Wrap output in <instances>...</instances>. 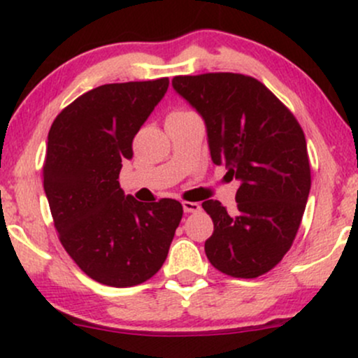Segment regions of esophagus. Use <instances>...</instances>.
<instances>
[{"label":"esophagus","mask_w":358,"mask_h":358,"mask_svg":"<svg viewBox=\"0 0 358 358\" xmlns=\"http://www.w3.org/2000/svg\"><path fill=\"white\" fill-rule=\"evenodd\" d=\"M182 207H183L185 213H192V212H199L200 210V205L196 202H183Z\"/></svg>","instance_id":"obj_1"}]
</instances>
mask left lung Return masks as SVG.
<instances>
[{"label":"left lung","mask_w":358,"mask_h":358,"mask_svg":"<svg viewBox=\"0 0 358 358\" xmlns=\"http://www.w3.org/2000/svg\"><path fill=\"white\" fill-rule=\"evenodd\" d=\"M171 85L202 116L212 162L241 183L234 213L219 200L202 203L213 220L205 254L229 276H261L289 250L305 213L311 173L301 126L242 73L178 76Z\"/></svg>","instance_id":"left-lung-1"}]
</instances>
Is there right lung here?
<instances>
[{
    "label": "right lung",
    "mask_w": 358,
    "mask_h": 358,
    "mask_svg": "<svg viewBox=\"0 0 358 358\" xmlns=\"http://www.w3.org/2000/svg\"><path fill=\"white\" fill-rule=\"evenodd\" d=\"M168 84L163 77L99 85L62 110L48 133L43 188L53 224L69 256L101 285L136 286L155 276L182 220L180 202H138L117 180Z\"/></svg>",
    "instance_id": "right-lung-1"
}]
</instances>
